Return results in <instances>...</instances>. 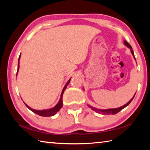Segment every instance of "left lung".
I'll use <instances>...</instances> for the list:
<instances>
[{"label":"left lung","instance_id":"8db88e82","mask_svg":"<svg viewBox=\"0 0 150 150\" xmlns=\"http://www.w3.org/2000/svg\"><path fill=\"white\" fill-rule=\"evenodd\" d=\"M124 44L125 45L126 47H128V48H130L133 57H134V59L136 60L135 56H134V52H133V50H132V47L131 45H130V44H129L126 41V40H124ZM135 95H136V93H135ZM135 95H134V96H133L132 98H131V99L130 100V101H128V102L126 104H125V105H123V106H120V107H118V108H108V109H99V108H95V107H93V106H91L89 105H88V107L91 108V109H92L93 110L95 111L96 112L99 113V114H102V115H116V114H117V113L118 112H120V110H122L123 108L126 107V106H128V105H129V104H130V103L132 102V100H133V98H134V96H135Z\"/></svg>","mask_w":150,"mask_h":150}]
</instances>
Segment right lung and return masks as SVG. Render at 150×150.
<instances>
[{"label": "right lung", "instance_id": "right-lung-1", "mask_svg": "<svg viewBox=\"0 0 150 150\" xmlns=\"http://www.w3.org/2000/svg\"><path fill=\"white\" fill-rule=\"evenodd\" d=\"M20 56H21V54L20 55L19 58H18V70H17V73H16V75H18V72L19 71V63H20ZM71 81V78L69 79V81H67V83H66V85H65V87H63V90H62V94H61V96H60V99L59 100V102L57 103V104L56 105H55L54 107L53 108H51L50 109H45V110H35V109H33L32 108H30L29 106H28L26 103L24 102V103L25 104V105H26L28 108L30 110L32 111L33 112H34L35 114H37V115H38L40 116H54L55 114H56L58 111H59V110L61 108H62V106H63V93H64V91L65 90L66 87H67V86L69 85V83Z\"/></svg>", "mask_w": 150, "mask_h": 150}]
</instances>
